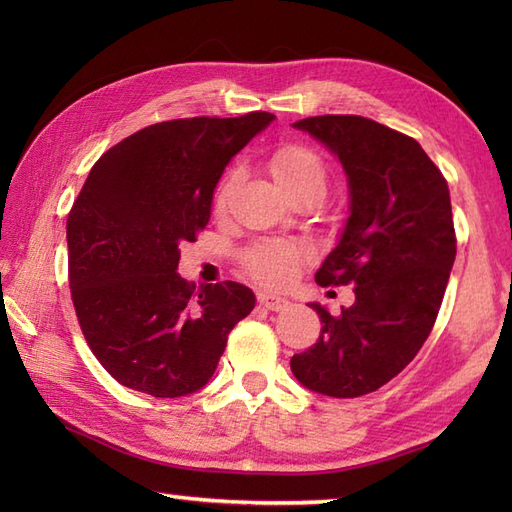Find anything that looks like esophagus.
Returning a JSON list of instances; mask_svg holds the SVG:
<instances>
[{"label":"esophagus","instance_id":"esophagus-1","mask_svg":"<svg viewBox=\"0 0 512 512\" xmlns=\"http://www.w3.org/2000/svg\"><path fill=\"white\" fill-rule=\"evenodd\" d=\"M257 301H259V306H264V308L273 310V312L286 310V308L290 306V301H288V299L279 297V295H270V292H259V295H257Z\"/></svg>","mask_w":512,"mask_h":512}]
</instances>
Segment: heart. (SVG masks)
Here are the masks:
<instances>
[{"label": "heart", "instance_id": "b5f03b06", "mask_svg": "<svg viewBox=\"0 0 512 512\" xmlns=\"http://www.w3.org/2000/svg\"><path fill=\"white\" fill-rule=\"evenodd\" d=\"M270 169H273L279 187L288 195L306 189L323 195L325 187H328V171H325L323 160L308 147L288 145L279 149L273 156V162H270ZM239 176H242V171L237 167L226 173L215 193V211L226 209V202L237 187ZM308 257L310 250L303 244L288 242V239H266V242H257L246 248L242 262L248 275L255 277L259 284L281 288L295 279L299 266Z\"/></svg>", "mask_w": 512, "mask_h": 512}]
</instances>
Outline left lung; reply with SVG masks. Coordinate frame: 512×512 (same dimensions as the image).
<instances>
[{"label":"left lung","instance_id":"left-lung-1","mask_svg":"<svg viewBox=\"0 0 512 512\" xmlns=\"http://www.w3.org/2000/svg\"><path fill=\"white\" fill-rule=\"evenodd\" d=\"M292 127L339 158L350 217L314 279L354 286L356 301L321 317V336L290 358L303 387L332 398L376 391L405 369L436 323L455 262L449 184L416 140L363 116H312Z\"/></svg>","mask_w":512,"mask_h":512}]
</instances>
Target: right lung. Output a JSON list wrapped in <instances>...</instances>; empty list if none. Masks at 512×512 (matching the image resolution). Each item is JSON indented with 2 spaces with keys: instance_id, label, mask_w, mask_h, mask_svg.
I'll use <instances>...</instances> for the list:
<instances>
[{
  "instance_id": "1",
  "label": "right lung",
  "mask_w": 512,
  "mask_h": 512,
  "mask_svg": "<svg viewBox=\"0 0 512 512\" xmlns=\"http://www.w3.org/2000/svg\"><path fill=\"white\" fill-rule=\"evenodd\" d=\"M275 121L178 118L127 136L96 160L68 215V268L90 350L118 383L180 398L209 383L253 290L195 288L176 270L180 244L209 224L228 162Z\"/></svg>"
}]
</instances>
